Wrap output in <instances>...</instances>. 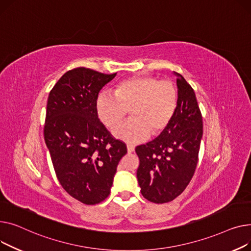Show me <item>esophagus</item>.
Returning <instances> with one entry per match:
<instances>
[{
	"label": "esophagus",
	"instance_id": "1",
	"mask_svg": "<svg viewBox=\"0 0 251 251\" xmlns=\"http://www.w3.org/2000/svg\"><path fill=\"white\" fill-rule=\"evenodd\" d=\"M126 149H127V153H132L135 151V147L131 146V145H127Z\"/></svg>",
	"mask_w": 251,
	"mask_h": 251
}]
</instances>
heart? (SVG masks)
Instances as JSON below:
<instances>
[{
	"instance_id": "b5f03b06",
	"label": "heart",
	"mask_w": 251,
	"mask_h": 251,
	"mask_svg": "<svg viewBox=\"0 0 251 251\" xmlns=\"http://www.w3.org/2000/svg\"><path fill=\"white\" fill-rule=\"evenodd\" d=\"M178 106V91L168 80L137 76L116 85L114 95L102 92L95 103L99 121L106 127L121 123L130 110L131 121L113 128L121 141L137 144L159 136L171 125Z\"/></svg>"
}]
</instances>
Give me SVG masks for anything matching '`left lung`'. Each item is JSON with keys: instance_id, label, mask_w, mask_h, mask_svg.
I'll use <instances>...</instances> for the list:
<instances>
[{"instance_id": "1", "label": "left lung", "mask_w": 251, "mask_h": 251, "mask_svg": "<svg viewBox=\"0 0 251 251\" xmlns=\"http://www.w3.org/2000/svg\"><path fill=\"white\" fill-rule=\"evenodd\" d=\"M177 76L178 106L169 127L152 142L138 146L137 170L143 197L155 203L177 198L195 174L202 137V117L191 86Z\"/></svg>"}]
</instances>
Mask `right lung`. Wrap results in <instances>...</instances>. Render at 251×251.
<instances>
[{
    "instance_id": "1",
    "label": "right lung",
    "mask_w": 251,
    "mask_h": 251,
    "mask_svg": "<svg viewBox=\"0 0 251 251\" xmlns=\"http://www.w3.org/2000/svg\"><path fill=\"white\" fill-rule=\"evenodd\" d=\"M116 75L84 67L68 71L50 92L44 141L63 188L85 204L110 194L126 146L99 121L95 103L102 87Z\"/></svg>"
}]
</instances>
